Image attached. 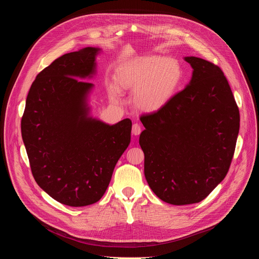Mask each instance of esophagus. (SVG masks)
<instances>
[{"mask_svg": "<svg viewBox=\"0 0 259 259\" xmlns=\"http://www.w3.org/2000/svg\"><path fill=\"white\" fill-rule=\"evenodd\" d=\"M141 133V126L137 123L133 124L132 126V134L133 135H139Z\"/></svg>", "mask_w": 259, "mask_h": 259, "instance_id": "obj_1", "label": "esophagus"}]
</instances>
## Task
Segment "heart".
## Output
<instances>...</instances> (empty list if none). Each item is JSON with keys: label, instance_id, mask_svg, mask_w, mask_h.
Listing matches in <instances>:
<instances>
[{"label": "heart", "instance_id": "1", "mask_svg": "<svg viewBox=\"0 0 259 259\" xmlns=\"http://www.w3.org/2000/svg\"><path fill=\"white\" fill-rule=\"evenodd\" d=\"M116 80L120 89L133 92V103L138 109L153 113L167 104L177 92L182 68L176 60L167 57H140L120 65ZM108 94L114 102H119V92L114 86L109 87Z\"/></svg>", "mask_w": 259, "mask_h": 259}]
</instances>
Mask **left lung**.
<instances>
[{
    "label": "left lung",
    "instance_id": "8db88e82",
    "mask_svg": "<svg viewBox=\"0 0 259 259\" xmlns=\"http://www.w3.org/2000/svg\"><path fill=\"white\" fill-rule=\"evenodd\" d=\"M190 83L162 108L142 115L139 144L152 191L172 205L204 200L230 169L240 113L224 71L195 56Z\"/></svg>",
    "mask_w": 259,
    "mask_h": 259
}]
</instances>
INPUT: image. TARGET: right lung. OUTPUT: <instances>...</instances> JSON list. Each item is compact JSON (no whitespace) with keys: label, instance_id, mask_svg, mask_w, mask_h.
<instances>
[{"label":"right lung","instance_id":"right-lung-1","mask_svg":"<svg viewBox=\"0 0 259 259\" xmlns=\"http://www.w3.org/2000/svg\"><path fill=\"white\" fill-rule=\"evenodd\" d=\"M99 48L86 47L54 60L31 84L21 135L38 186L57 202L82 207L104 195L131 140L132 122L115 125L90 116Z\"/></svg>","mask_w":259,"mask_h":259}]
</instances>
